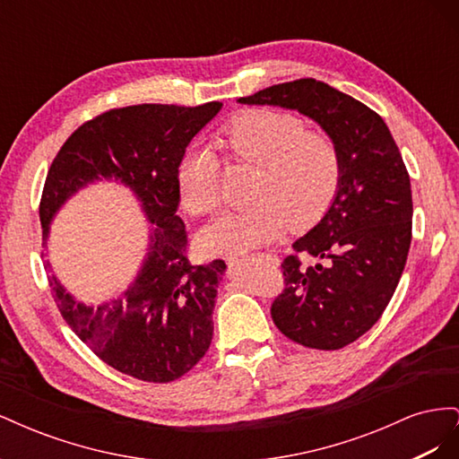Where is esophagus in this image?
Masks as SVG:
<instances>
[{"label": "esophagus", "instance_id": "esophagus-1", "mask_svg": "<svg viewBox=\"0 0 459 459\" xmlns=\"http://www.w3.org/2000/svg\"><path fill=\"white\" fill-rule=\"evenodd\" d=\"M255 258L266 260V262H270V264H277V256H275V255H256V256H253V260H255Z\"/></svg>", "mask_w": 459, "mask_h": 459}]
</instances>
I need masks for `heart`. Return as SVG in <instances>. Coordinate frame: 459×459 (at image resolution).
<instances>
[{"instance_id": "1", "label": "heart", "mask_w": 459, "mask_h": 459, "mask_svg": "<svg viewBox=\"0 0 459 459\" xmlns=\"http://www.w3.org/2000/svg\"><path fill=\"white\" fill-rule=\"evenodd\" d=\"M233 160L256 166L253 208L230 212L197 238L203 253L243 255L270 245L293 226H314L331 204L341 179V155L331 137L307 132L299 117L253 108L228 122L216 137ZM178 191L193 216L220 206L218 160L208 149H191L178 166Z\"/></svg>"}]
</instances>
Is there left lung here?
Segmentation results:
<instances>
[{
  "label": "left lung",
  "instance_id": "1",
  "mask_svg": "<svg viewBox=\"0 0 459 459\" xmlns=\"http://www.w3.org/2000/svg\"><path fill=\"white\" fill-rule=\"evenodd\" d=\"M319 124L341 155V179L322 220L293 243L281 264L285 290L272 317L285 337L317 351H339L373 327L393 299L411 243V187L385 120L325 82L302 78L241 97Z\"/></svg>",
  "mask_w": 459,
  "mask_h": 459
}]
</instances>
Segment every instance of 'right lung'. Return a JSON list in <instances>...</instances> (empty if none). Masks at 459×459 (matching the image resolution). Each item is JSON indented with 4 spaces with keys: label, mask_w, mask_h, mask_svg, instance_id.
Segmentation results:
<instances>
[{
    "label": "right lung",
    "mask_w": 459,
    "mask_h": 459,
    "mask_svg": "<svg viewBox=\"0 0 459 459\" xmlns=\"http://www.w3.org/2000/svg\"><path fill=\"white\" fill-rule=\"evenodd\" d=\"M221 108L134 105L82 124L51 162L39 203L48 247L51 221L78 191L115 182L128 187L147 220V248L134 281L97 307L76 300L49 260V287L65 322L105 364L147 383L182 377L212 341V310L224 260L193 266L178 216V166L186 147Z\"/></svg>",
    "instance_id": "obj_1"
}]
</instances>
